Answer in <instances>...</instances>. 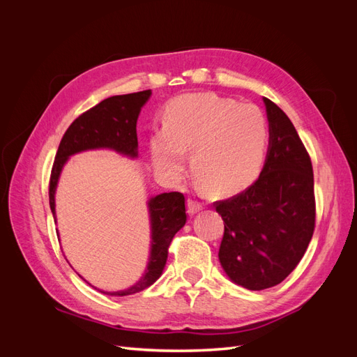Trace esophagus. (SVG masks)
<instances>
[{"mask_svg": "<svg viewBox=\"0 0 357 357\" xmlns=\"http://www.w3.org/2000/svg\"><path fill=\"white\" fill-rule=\"evenodd\" d=\"M201 210H202V205H201V204H198V202H195V201H192V199L188 201V214H189V215L197 214V213H199Z\"/></svg>", "mask_w": 357, "mask_h": 357, "instance_id": "34e87169", "label": "esophagus"}]
</instances>
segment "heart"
Listing matches in <instances>:
<instances>
[{"label": "heart", "instance_id": "b5f03b06", "mask_svg": "<svg viewBox=\"0 0 357 357\" xmlns=\"http://www.w3.org/2000/svg\"><path fill=\"white\" fill-rule=\"evenodd\" d=\"M266 142V119L256 105L190 93L168 105L165 129L150 137V153L159 174L177 177L190 152L193 174L213 197L228 198L255 180Z\"/></svg>", "mask_w": 357, "mask_h": 357}]
</instances>
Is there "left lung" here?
<instances>
[{
    "mask_svg": "<svg viewBox=\"0 0 357 357\" xmlns=\"http://www.w3.org/2000/svg\"><path fill=\"white\" fill-rule=\"evenodd\" d=\"M264 104L269 146L261 176L240 195L215 202L225 223L220 265L248 290L273 287L294 271L316 220L311 159L286 113L271 100Z\"/></svg>",
    "mask_w": 357,
    "mask_h": 357,
    "instance_id": "left-lung-1",
    "label": "left lung"
}]
</instances>
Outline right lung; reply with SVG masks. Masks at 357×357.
<instances>
[{"label": "right lung", "instance_id": "1", "mask_svg": "<svg viewBox=\"0 0 357 357\" xmlns=\"http://www.w3.org/2000/svg\"><path fill=\"white\" fill-rule=\"evenodd\" d=\"M152 91L149 89L110 96L84 112L70 125L61 139L50 176L49 201L55 220L56 186L62 168L70 156L86 150L109 149L131 159L138 158L137 121ZM147 208L150 219V255L144 274L131 287L117 291L100 290L101 294L112 296L134 295L152 286L162 275L168 257V247L174 235L186 223L185 197L180 192L160 193L147 201Z\"/></svg>", "mask_w": 357, "mask_h": 357}]
</instances>
